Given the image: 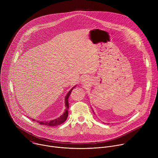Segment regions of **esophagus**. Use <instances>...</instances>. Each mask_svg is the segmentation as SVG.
Returning a JSON list of instances; mask_svg holds the SVG:
<instances>
[{
	"mask_svg": "<svg viewBox=\"0 0 158 158\" xmlns=\"http://www.w3.org/2000/svg\"><path fill=\"white\" fill-rule=\"evenodd\" d=\"M82 84L83 85H85V86H86V85H87V84H89V81H88V79L87 78V77H85V78H84L82 80Z\"/></svg>",
	"mask_w": 158,
	"mask_h": 158,
	"instance_id": "1",
	"label": "esophagus"
}]
</instances>
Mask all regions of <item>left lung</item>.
Wrapping results in <instances>:
<instances>
[{"instance_id": "left-lung-1", "label": "left lung", "mask_w": 158, "mask_h": 158, "mask_svg": "<svg viewBox=\"0 0 158 158\" xmlns=\"http://www.w3.org/2000/svg\"><path fill=\"white\" fill-rule=\"evenodd\" d=\"M93 112H94V111H93Z\"/></svg>"}]
</instances>
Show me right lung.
Segmentation results:
<instances>
[{
    "mask_svg": "<svg viewBox=\"0 0 158 158\" xmlns=\"http://www.w3.org/2000/svg\"><path fill=\"white\" fill-rule=\"evenodd\" d=\"M76 87V85L74 86L70 91L68 92V93L67 94V95L65 96V107H66L65 108V110L64 111V113L62 114V115H61L59 118H57V119H55L54 120H51L50 121H48V122H46V121H36L34 119H31L32 120H34V121H37V123H39V124H43V125H46V126H57V125H59V124H62L63 123H64L67 118V116H68V109H69V102H68V99L69 98V96L71 95V91H73V89L74 88H75Z\"/></svg>",
    "mask_w": 158,
    "mask_h": 158,
    "instance_id": "add662e5",
    "label": "right lung"
}]
</instances>
